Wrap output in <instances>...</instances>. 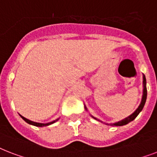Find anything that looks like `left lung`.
I'll return each mask as SVG.
<instances>
[{"mask_svg":"<svg viewBox=\"0 0 157 157\" xmlns=\"http://www.w3.org/2000/svg\"><path fill=\"white\" fill-rule=\"evenodd\" d=\"M146 83H147V81H146V78H145V75H143V99H142V101H141V104L139 105V106H138V108L137 109V110L134 111V112L131 115H129L128 117L125 118L124 120H121V121H119V122L117 123H114V124H110V125H112V126H122V125H125L127 124H128L129 122H131V121H133L134 119H135L137 116L138 115V114L142 111V110H143V106H144V105H145V102H146V100H147V87H146ZM85 109L87 110V108L85 107ZM92 118H94L95 120H98V121H100L99 120H98L97 118L93 117L92 116Z\"/></svg>","mask_w":157,"mask_h":157,"instance_id":"obj_1","label":"left lung"}]
</instances>
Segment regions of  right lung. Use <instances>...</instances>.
<instances>
[{"mask_svg": "<svg viewBox=\"0 0 157 157\" xmlns=\"http://www.w3.org/2000/svg\"><path fill=\"white\" fill-rule=\"evenodd\" d=\"M20 116H21L22 119H23V120H24L25 122H27L28 124H32V125H34V126H37V127H43V126H47V125L52 124H53V123H55L56 121H57V120H54V121H52V122L47 123V124H41V123H36V122H33V121H31V120H28V119L24 118V116H22V115H20Z\"/></svg>", "mask_w": 157, "mask_h": 157, "instance_id": "right-lung-1", "label": "right lung"}]
</instances>
